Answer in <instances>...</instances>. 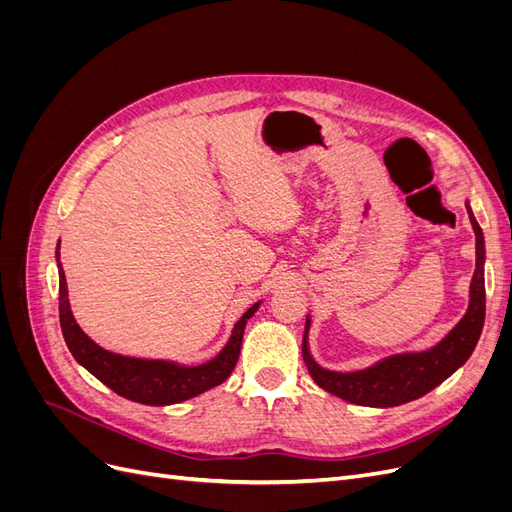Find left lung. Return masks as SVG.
<instances>
[{"instance_id": "obj_1", "label": "left lung", "mask_w": 512, "mask_h": 512, "mask_svg": "<svg viewBox=\"0 0 512 512\" xmlns=\"http://www.w3.org/2000/svg\"><path fill=\"white\" fill-rule=\"evenodd\" d=\"M466 209L476 235V269L470 282L468 312L455 324V329L448 331L444 339L427 350L391 354L365 369L333 371L318 365L309 352L307 335L309 327H312V318L307 316L303 359L320 389L356 406L393 408L427 395L470 359L485 324V237L468 200Z\"/></svg>"}]
</instances>
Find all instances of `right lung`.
<instances>
[{"label":"right lung","mask_w":512,"mask_h":512,"mask_svg":"<svg viewBox=\"0 0 512 512\" xmlns=\"http://www.w3.org/2000/svg\"><path fill=\"white\" fill-rule=\"evenodd\" d=\"M55 258L59 269L61 333H64V339L74 359L117 395L145 406H170L213 389V386L222 384L232 374L241 352L245 324L256 314L260 301L254 303L237 320L226 346L207 363L179 365L175 361L162 359H134V356H123L104 350L79 327V322L72 316L68 301L66 273L59 262V243Z\"/></svg>","instance_id":"add662e5"}]
</instances>
